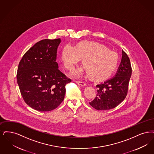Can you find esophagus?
I'll return each instance as SVG.
<instances>
[{"instance_id":"esophagus-1","label":"esophagus","mask_w":154,"mask_h":154,"mask_svg":"<svg viewBox=\"0 0 154 154\" xmlns=\"http://www.w3.org/2000/svg\"><path fill=\"white\" fill-rule=\"evenodd\" d=\"M76 83L78 85H79L81 86H86V84L85 82H83L76 81Z\"/></svg>"}]
</instances>
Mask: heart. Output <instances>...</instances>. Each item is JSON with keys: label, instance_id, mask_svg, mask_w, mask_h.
<instances>
[{"label": "heart", "instance_id": "heart-1", "mask_svg": "<svg viewBox=\"0 0 154 154\" xmlns=\"http://www.w3.org/2000/svg\"><path fill=\"white\" fill-rule=\"evenodd\" d=\"M60 59L64 67L71 69L82 59L87 75L95 80L103 79L113 72L117 66L119 56L117 53L107 47L91 41L80 42L75 47L69 44L63 48ZM82 68L74 69L71 75L80 78L83 74Z\"/></svg>", "mask_w": 154, "mask_h": 154}]
</instances>
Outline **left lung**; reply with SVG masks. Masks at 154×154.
Returning a JSON list of instances; mask_svg holds the SVG:
<instances>
[{
    "label": "left lung",
    "instance_id": "1",
    "mask_svg": "<svg viewBox=\"0 0 154 154\" xmlns=\"http://www.w3.org/2000/svg\"><path fill=\"white\" fill-rule=\"evenodd\" d=\"M132 74L130 60L127 54L122 51L120 64L113 77L98 84L97 94L90 105L94 109L106 110L113 109L125 98L129 80Z\"/></svg>",
    "mask_w": 154,
    "mask_h": 154
}]
</instances>
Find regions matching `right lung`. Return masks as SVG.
Returning <instances> with one entry per match:
<instances>
[{
	"label": "right lung",
	"instance_id": "right-lung-1",
	"mask_svg": "<svg viewBox=\"0 0 154 154\" xmlns=\"http://www.w3.org/2000/svg\"><path fill=\"white\" fill-rule=\"evenodd\" d=\"M60 38L35 44L20 61L17 83L27 105L40 112L52 110L63 102L66 85L71 80L58 69L57 49Z\"/></svg>",
	"mask_w": 154,
	"mask_h": 154
}]
</instances>
